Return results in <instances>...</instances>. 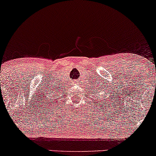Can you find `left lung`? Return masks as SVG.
Listing matches in <instances>:
<instances>
[{
	"instance_id": "8db88e82",
	"label": "left lung",
	"mask_w": 156,
	"mask_h": 156,
	"mask_svg": "<svg viewBox=\"0 0 156 156\" xmlns=\"http://www.w3.org/2000/svg\"><path fill=\"white\" fill-rule=\"evenodd\" d=\"M99 95H100V94H99Z\"/></svg>"
}]
</instances>
